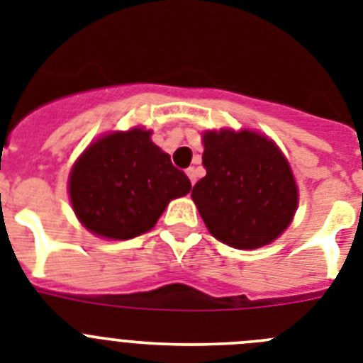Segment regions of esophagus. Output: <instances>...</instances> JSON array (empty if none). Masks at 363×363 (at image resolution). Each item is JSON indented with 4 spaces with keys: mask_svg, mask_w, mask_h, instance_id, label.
<instances>
[{
    "mask_svg": "<svg viewBox=\"0 0 363 363\" xmlns=\"http://www.w3.org/2000/svg\"><path fill=\"white\" fill-rule=\"evenodd\" d=\"M187 176H189V179H191L192 185L196 184V179H198V169H196V167H191V169H187Z\"/></svg>",
    "mask_w": 363,
    "mask_h": 363,
    "instance_id": "34e87169",
    "label": "esophagus"
}]
</instances>
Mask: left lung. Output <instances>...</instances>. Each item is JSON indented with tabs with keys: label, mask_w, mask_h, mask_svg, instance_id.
Masks as SVG:
<instances>
[{
	"label": "left lung",
	"mask_w": 363,
	"mask_h": 363,
	"mask_svg": "<svg viewBox=\"0 0 363 363\" xmlns=\"http://www.w3.org/2000/svg\"><path fill=\"white\" fill-rule=\"evenodd\" d=\"M207 174L191 196L214 238L258 249L284 233L298 209V187L277 143L255 130L203 133Z\"/></svg>",
	"instance_id": "obj_1"
}]
</instances>
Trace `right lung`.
<instances>
[{"instance_id":"1","label":"right lung","mask_w":363,"mask_h":363,"mask_svg":"<svg viewBox=\"0 0 363 363\" xmlns=\"http://www.w3.org/2000/svg\"><path fill=\"white\" fill-rule=\"evenodd\" d=\"M150 134L142 127L104 134L72 165L70 203L96 236H140L156 225L169 201L191 191L185 172L154 145Z\"/></svg>"}]
</instances>
